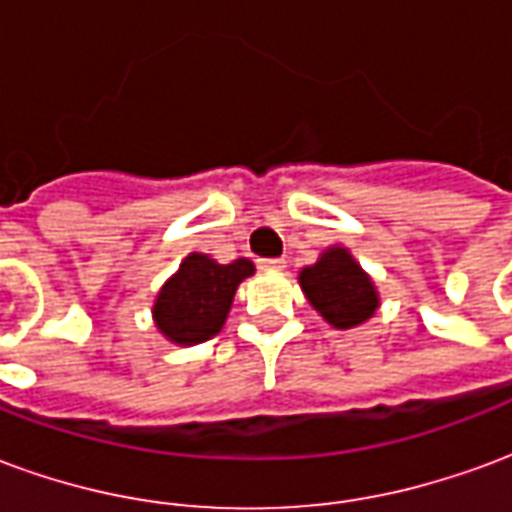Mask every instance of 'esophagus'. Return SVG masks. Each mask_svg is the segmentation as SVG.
Masks as SVG:
<instances>
[{
    "label": "esophagus",
    "mask_w": 512,
    "mask_h": 512,
    "mask_svg": "<svg viewBox=\"0 0 512 512\" xmlns=\"http://www.w3.org/2000/svg\"><path fill=\"white\" fill-rule=\"evenodd\" d=\"M260 268H263V271H282V268H285V260H282V257H274V260H260Z\"/></svg>",
    "instance_id": "1"
}]
</instances>
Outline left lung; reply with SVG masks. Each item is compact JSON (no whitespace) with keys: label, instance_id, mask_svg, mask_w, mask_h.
Instances as JSON below:
<instances>
[{"label":"left lung","instance_id":"left-lung-1","mask_svg":"<svg viewBox=\"0 0 512 512\" xmlns=\"http://www.w3.org/2000/svg\"><path fill=\"white\" fill-rule=\"evenodd\" d=\"M299 285L312 310L340 332L362 326L381 307L373 277L343 244L326 246L312 266L301 268Z\"/></svg>","mask_w":512,"mask_h":512}]
</instances>
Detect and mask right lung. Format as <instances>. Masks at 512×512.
<instances>
[{"mask_svg":"<svg viewBox=\"0 0 512 512\" xmlns=\"http://www.w3.org/2000/svg\"><path fill=\"white\" fill-rule=\"evenodd\" d=\"M252 274L255 263L246 257L233 263H219L202 252L183 257L153 301V323L161 337L180 348L216 337L230 315L235 290Z\"/></svg>","mask_w":512,"mask_h":512,"instance_id":"right-lung-1","label":"right lung"}]
</instances>
